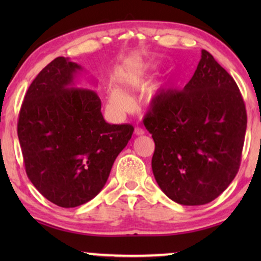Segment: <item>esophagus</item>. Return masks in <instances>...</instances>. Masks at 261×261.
I'll return each instance as SVG.
<instances>
[{
    "instance_id": "1",
    "label": "esophagus",
    "mask_w": 261,
    "mask_h": 261,
    "mask_svg": "<svg viewBox=\"0 0 261 261\" xmlns=\"http://www.w3.org/2000/svg\"><path fill=\"white\" fill-rule=\"evenodd\" d=\"M134 134L135 135H142V134H145V130L140 127H137V128H135V130H134Z\"/></svg>"
}]
</instances>
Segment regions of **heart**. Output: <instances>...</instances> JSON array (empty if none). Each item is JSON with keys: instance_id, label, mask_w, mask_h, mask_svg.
Wrapping results in <instances>:
<instances>
[{"instance_id": "obj_1", "label": "heart", "mask_w": 261, "mask_h": 261, "mask_svg": "<svg viewBox=\"0 0 261 261\" xmlns=\"http://www.w3.org/2000/svg\"><path fill=\"white\" fill-rule=\"evenodd\" d=\"M120 81L122 82L123 85L128 88H140L144 84V76L141 72H128L123 73L120 76ZM160 89V85H155V87L149 88L147 91V95L149 97L154 96ZM107 98H108V103L114 112L117 114H122L129 108L130 101L128 96L124 94L122 90H120L116 87H108L107 88Z\"/></svg>"}]
</instances>
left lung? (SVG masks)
I'll use <instances>...</instances> for the list:
<instances>
[{"label":"left lung","mask_w":261,"mask_h":261,"mask_svg":"<svg viewBox=\"0 0 261 261\" xmlns=\"http://www.w3.org/2000/svg\"><path fill=\"white\" fill-rule=\"evenodd\" d=\"M144 124L155 144L153 174L176 203L206 204L237 176L247 127L245 102L233 77L205 49L183 90L153 98Z\"/></svg>","instance_id":"left-lung-1"}]
</instances>
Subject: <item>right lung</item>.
<instances>
[{"mask_svg": "<svg viewBox=\"0 0 261 261\" xmlns=\"http://www.w3.org/2000/svg\"><path fill=\"white\" fill-rule=\"evenodd\" d=\"M82 70L65 57L52 60L28 88L17 122L28 178L62 208L84 204L102 190L134 132L132 124L106 122L95 91L73 88Z\"/></svg>", "mask_w": 261, "mask_h": 261, "instance_id": "1", "label": "right lung"}]
</instances>
